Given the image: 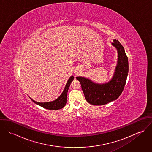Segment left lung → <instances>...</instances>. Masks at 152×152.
<instances>
[{"label": "left lung", "mask_w": 152, "mask_h": 152, "mask_svg": "<svg viewBox=\"0 0 152 152\" xmlns=\"http://www.w3.org/2000/svg\"><path fill=\"white\" fill-rule=\"evenodd\" d=\"M112 44L117 49L118 58L113 76L105 84H96L83 77H77L81 85L87 102L94 105H103L115 101L122 94L126 84L128 71V58L124 47L118 40Z\"/></svg>", "instance_id": "left-lung-1"}]
</instances>
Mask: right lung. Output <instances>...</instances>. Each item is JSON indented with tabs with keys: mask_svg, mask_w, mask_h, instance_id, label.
Listing matches in <instances>:
<instances>
[{
	"mask_svg": "<svg viewBox=\"0 0 152 152\" xmlns=\"http://www.w3.org/2000/svg\"><path fill=\"white\" fill-rule=\"evenodd\" d=\"M74 80V77L71 76V77L68 79L65 88L61 94V95L56 100L51 101V102H38L34 100H33L31 98H30L33 102H34L35 104L41 106L42 107L47 109H51V110H56V109H60L63 108L66 103V96H67V92L68 90L69 89V87L70 86V84L71 82Z\"/></svg>",
	"mask_w": 152,
	"mask_h": 152,
	"instance_id": "add662e5",
	"label": "right lung"
}]
</instances>
